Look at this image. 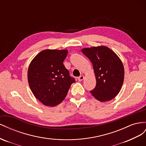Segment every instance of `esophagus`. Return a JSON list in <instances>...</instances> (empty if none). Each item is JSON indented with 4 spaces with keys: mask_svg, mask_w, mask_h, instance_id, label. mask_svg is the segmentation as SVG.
I'll return each instance as SVG.
<instances>
[{
    "mask_svg": "<svg viewBox=\"0 0 146 146\" xmlns=\"http://www.w3.org/2000/svg\"><path fill=\"white\" fill-rule=\"evenodd\" d=\"M78 81H82L83 80H84V76L81 75V76H79V77L78 78Z\"/></svg>",
    "mask_w": 146,
    "mask_h": 146,
    "instance_id": "34e87169",
    "label": "esophagus"
}]
</instances>
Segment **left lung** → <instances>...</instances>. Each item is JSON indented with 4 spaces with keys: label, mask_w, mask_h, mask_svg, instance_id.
Instances as JSON below:
<instances>
[{
    "label": "left lung",
    "mask_w": 146,
    "mask_h": 146,
    "mask_svg": "<svg viewBox=\"0 0 146 146\" xmlns=\"http://www.w3.org/2000/svg\"><path fill=\"white\" fill-rule=\"evenodd\" d=\"M93 65L97 84L90 91L100 102L110 101L118 94L124 80V68L119 57L111 49L97 46L82 49Z\"/></svg>",
    "instance_id": "8db88e82"
}]
</instances>
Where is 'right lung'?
I'll return each mask as SVG.
<instances>
[{
  "label": "right lung",
  "instance_id": "add662e5",
  "mask_svg": "<svg viewBox=\"0 0 146 146\" xmlns=\"http://www.w3.org/2000/svg\"><path fill=\"white\" fill-rule=\"evenodd\" d=\"M67 50L46 49L38 53L29 66L30 88L36 99L48 106L60 104L65 98L74 78L63 62Z\"/></svg>",
  "mask_w": 146,
  "mask_h": 146
}]
</instances>
